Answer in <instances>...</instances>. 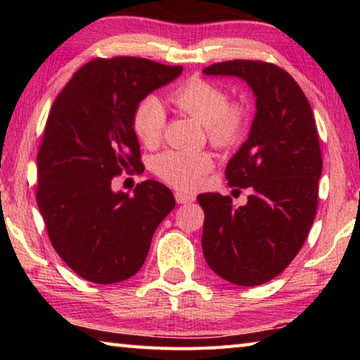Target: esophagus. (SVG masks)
<instances>
[{
    "instance_id": "esophagus-1",
    "label": "esophagus",
    "mask_w": 360,
    "mask_h": 360,
    "mask_svg": "<svg viewBox=\"0 0 360 360\" xmlns=\"http://www.w3.org/2000/svg\"><path fill=\"white\" fill-rule=\"evenodd\" d=\"M174 198H176V202L178 203H191V202H193L195 200V197L192 193H186V192H182V191H176L174 192Z\"/></svg>"
}]
</instances>
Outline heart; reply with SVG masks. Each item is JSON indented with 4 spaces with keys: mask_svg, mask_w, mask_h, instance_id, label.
I'll return each mask as SVG.
<instances>
[{
    "mask_svg": "<svg viewBox=\"0 0 360 360\" xmlns=\"http://www.w3.org/2000/svg\"><path fill=\"white\" fill-rule=\"evenodd\" d=\"M173 105L205 125L206 136L216 148H230L248 127V108L240 101H229V94L214 82L193 77L168 95ZM167 112L154 96L138 103L133 112V131L139 141L154 148L163 136ZM214 165L206 150H165L152 162L154 173L167 184L192 188Z\"/></svg>",
    "mask_w": 360,
    "mask_h": 360,
    "instance_id": "1",
    "label": "heart"
}]
</instances>
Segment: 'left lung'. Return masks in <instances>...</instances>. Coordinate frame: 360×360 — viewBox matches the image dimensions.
<instances>
[{"mask_svg": "<svg viewBox=\"0 0 360 360\" xmlns=\"http://www.w3.org/2000/svg\"><path fill=\"white\" fill-rule=\"evenodd\" d=\"M203 72L245 79L257 98L249 138L225 168L230 187L251 188L248 203L233 208L229 195L197 197L210 268L251 288L278 276L311 229L322 172L318 127L300 85L276 65L229 60Z\"/></svg>", "mask_w": 360, "mask_h": 360, "instance_id": "1", "label": "left lung"}]
</instances>
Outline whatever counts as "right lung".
Returning a JSON list of instances; mask_svg holds the SVG:
<instances>
[{
  "label": "right lung",
  "instance_id": "right-lung-1",
  "mask_svg": "<svg viewBox=\"0 0 360 360\" xmlns=\"http://www.w3.org/2000/svg\"><path fill=\"white\" fill-rule=\"evenodd\" d=\"M182 66L148 58H95L57 95L38 152L36 202L53 249L72 271L96 284L131 278L154 231L174 208L172 191L148 179L130 197L111 179L144 172L133 112Z\"/></svg>",
  "mask_w": 360,
  "mask_h": 360
}]
</instances>
